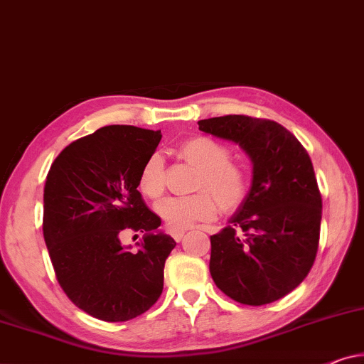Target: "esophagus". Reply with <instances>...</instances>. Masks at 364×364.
Instances as JSON below:
<instances>
[{"label":"esophagus","instance_id":"34e87169","mask_svg":"<svg viewBox=\"0 0 364 364\" xmlns=\"http://www.w3.org/2000/svg\"><path fill=\"white\" fill-rule=\"evenodd\" d=\"M171 235H173V239L176 240V242H180V240L183 239V235H184V231H173Z\"/></svg>","mask_w":364,"mask_h":364}]
</instances>
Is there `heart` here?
Returning a JSON list of instances; mask_svg holds the SVG:
<instances>
[{"label":"heart","instance_id":"1","mask_svg":"<svg viewBox=\"0 0 364 364\" xmlns=\"http://www.w3.org/2000/svg\"><path fill=\"white\" fill-rule=\"evenodd\" d=\"M178 156L198 170L194 191L188 198H168L156 206L158 216L171 231H184L198 223L211 221L218 214L234 213L242 206L249 193L245 168L231 160V151L209 136H193L180 143ZM138 191L148 199L165 193V165L158 155L143 163L138 175Z\"/></svg>","mask_w":364,"mask_h":364}]
</instances>
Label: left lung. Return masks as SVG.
I'll use <instances>...</instances> for the list:
<instances>
[{"mask_svg": "<svg viewBox=\"0 0 364 364\" xmlns=\"http://www.w3.org/2000/svg\"><path fill=\"white\" fill-rule=\"evenodd\" d=\"M198 125L237 143L254 165L244 204L211 235L209 272L239 304H272L304 282L318 250L321 194L309 153L274 120L224 115Z\"/></svg>", "mask_w": 364, "mask_h": 364, "instance_id": "8db88e82", "label": "left lung"}]
</instances>
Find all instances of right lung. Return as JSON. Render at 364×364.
Here are the masks:
<instances>
[{
	"label": "right lung",
	"instance_id": "obj_1",
	"mask_svg": "<svg viewBox=\"0 0 364 364\" xmlns=\"http://www.w3.org/2000/svg\"><path fill=\"white\" fill-rule=\"evenodd\" d=\"M161 140L133 125L102 127L64 148L46 178L43 232L60 289L85 314L127 321L163 291L165 260L176 242L138 191V175ZM146 232L138 253L119 232Z\"/></svg>",
	"mask_w": 364,
	"mask_h": 364
}]
</instances>
